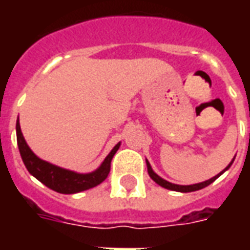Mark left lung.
<instances>
[{
	"instance_id": "8db88e82",
	"label": "left lung",
	"mask_w": 250,
	"mask_h": 250,
	"mask_svg": "<svg viewBox=\"0 0 250 250\" xmlns=\"http://www.w3.org/2000/svg\"><path fill=\"white\" fill-rule=\"evenodd\" d=\"M236 158V157H234ZM234 158L231 159V162L226 166L222 171H221L220 174H217V175H214L213 178L208 179V181H204V182H199V184H194V185H175V184H171V182H168V181H166V179H163L162 177H159L154 170H152L151 165H150V162L146 159V165H147V171H148V175H150V178L155 182V184H158L159 186H162V188H167V190H173V191H179V193H190V191H197V190H201V188H206V186H209L210 184H213L215 179L218 178L220 175H222V174L225 173L228 168L230 167L231 163H233V161H234Z\"/></svg>"
}]
</instances>
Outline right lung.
Segmentation results:
<instances>
[{
    "instance_id": "obj_1",
    "label": "right lung",
    "mask_w": 250,
    "mask_h": 250,
    "mask_svg": "<svg viewBox=\"0 0 250 250\" xmlns=\"http://www.w3.org/2000/svg\"><path fill=\"white\" fill-rule=\"evenodd\" d=\"M16 134H17V145H19L20 154H21L22 162H24L25 167L28 168V171L36 179H39L41 184L45 185L46 188L62 194L80 193V191L92 188L102 184L104 179L108 177L111 161L120 147L119 142L95 171L83 174L59 167L56 165H52V163L42 161L41 158L37 157L35 152L30 150V147L25 141L24 135L21 132L19 119L16 123Z\"/></svg>"
}]
</instances>
